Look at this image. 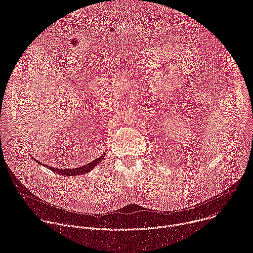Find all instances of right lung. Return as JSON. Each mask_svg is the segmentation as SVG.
Listing matches in <instances>:
<instances>
[{
  "label": "right lung",
  "mask_w": 253,
  "mask_h": 253,
  "mask_svg": "<svg viewBox=\"0 0 253 253\" xmlns=\"http://www.w3.org/2000/svg\"><path fill=\"white\" fill-rule=\"evenodd\" d=\"M104 156H105V153L102 155V156H100L99 158H96L95 160H93L92 162H90L89 164H86V165H83V166H81V167H78V168H73V169H69V168H67V169H61V168H54V167H50V166H48V165H45L44 163L42 164V162H40V161H38V160H36L37 161V163L39 164V165H43V166H46L47 168H49L51 171H53V172H56L57 174H60V175H65V176H76V175H82V174H85V173H88V172H90L98 163H100L101 161H102V159L104 158Z\"/></svg>",
  "instance_id": "1"
}]
</instances>
